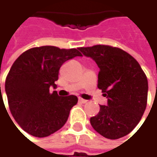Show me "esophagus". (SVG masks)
I'll list each match as a JSON object with an SVG mask.
<instances>
[{"label": "esophagus", "instance_id": "34e87169", "mask_svg": "<svg viewBox=\"0 0 157 157\" xmlns=\"http://www.w3.org/2000/svg\"><path fill=\"white\" fill-rule=\"evenodd\" d=\"M78 102H79V103H81V104H86L87 101H86V100H85V99H82V98H78Z\"/></svg>", "mask_w": 157, "mask_h": 157}]
</instances>
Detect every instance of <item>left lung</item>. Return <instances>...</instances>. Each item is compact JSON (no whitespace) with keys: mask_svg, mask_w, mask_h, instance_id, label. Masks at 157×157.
<instances>
[{"mask_svg":"<svg viewBox=\"0 0 157 157\" xmlns=\"http://www.w3.org/2000/svg\"><path fill=\"white\" fill-rule=\"evenodd\" d=\"M99 68L97 87L106 105L90 118L95 131L110 140L128 135L140 122L147 101L148 83L139 62L123 50L109 45L78 48Z\"/></svg>","mask_w":157,"mask_h":157,"instance_id":"left-lung-1","label":"left lung"}]
</instances>
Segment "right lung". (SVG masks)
Segmentation results:
<instances>
[{
  "label": "right lung",
  "mask_w": 157,
  "mask_h": 157,
  "mask_svg": "<svg viewBox=\"0 0 157 157\" xmlns=\"http://www.w3.org/2000/svg\"><path fill=\"white\" fill-rule=\"evenodd\" d=\"M76 56H82L78 49L47 45L24 52L12 64L5 81L6 95L12 116L28 134L47 137L66 123L78 97L59 96L50 88H56L62 64Z\"/></svg>",
  "instance_id": "add662e5"
}]
</instances>
